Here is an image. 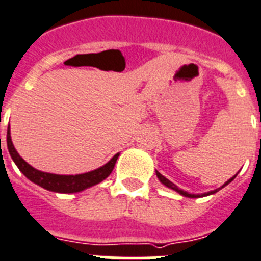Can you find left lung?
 <instances>
[{
	"label": "left lung",
	"instance_id": "1",
	"mask_svg": "<svg viewBox=\"0 0 261 261\" xmlns=\"http://www.w3.org/2000/svg\"><path fill=\"white\" fill-rule=\"evenodd\" d=\"M238 174V173H237ZM237 174H235L234 177H231L230 180L228 181H226V184H223V187H226V185L228 184V182H231V181L234 180L235 177H237ZM156 176H158L159 177V180L162 181L163 184L165 185V187H168V188H171V189H173V190H176V192H178V193L181 194V196H185V197H192V198H194V197H199V196H196V194H189V193H187V192H184V190H181V189H178L177 187H176V185L173 184V182H171V181L168 180V178H165L164 176H163L162 173H159L158 171H156ZM222 187V188H223ZM215 192H218V189H215V190H213V192H209V193H203V194H201V196H209V194H213V193H215Z\"/></svg>",
	"mask_w": 261,
	"mask_h": 261
}]
</instances>
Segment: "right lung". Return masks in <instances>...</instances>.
<instances>
[{
  "instance_id": "1",
  "label": "right lung",
  "mask_w": 261,
  "mask_h": 261,
  "mask_svg": "<svg viewBox=\"0 0 261 261\" xmlns=\"http://www.w3.org/2000/svg\"><path fill=\"white\" fill-rule=\"evenodd\" d=\"M8 149L10 153L11 159L14 160L19 171L26 176L27 178L39 187L44 188L51 192H58V193H76V192H81V190L87 189V188L93 187V185L98 184L102 180H105L109 174L112 173L113 168H114L115 162H117L119 153L114 155V158L109 163H106L103 167L96 169V171L88 172V173L76 174V176H64V174H54L47 173V172L38 171V169L33 168L30 164H27L21 156L18 155L15 151L13 142L10 138V131L8 128Z\"/></svg>"
}]
</instances>
